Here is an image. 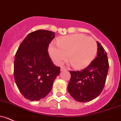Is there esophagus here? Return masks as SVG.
<instances>
[{"mask_svg":"<svg viewBox=\"0 0 121 121\" xmlns=\"http://www.w3.org/2000/svg\"><path fill=\"white\" fill-rule=\"evenodd\" d=\"M66 70H67V69L65 68H64V67H61V71H64Z\"/></svg>","mask_w":121,"mask_h":121,"instance_id":"obj_1","label":"esophagus"}]
</instances>
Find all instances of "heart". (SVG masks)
I'll use <instances>...</instances> for the list:
<instances>
[{"mask_svg":"<svg viewBox=\"0 0 121 121\" xmlns=\"http://www.w3.org/2000/svg\"><path fill=\"white\" fill-rule=\"evenodd\" d=\"M97 52L96 40L80 34L60 38L57 45L51 43L49 47L50 56L56 64L61 65L68 54V60L76 69H82L91 64Z\"/></svg>","mask_w":121,"mask_h":121,"instance_id":"heart-1","label":"heart"}]
</instances>
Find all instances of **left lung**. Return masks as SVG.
Instances as JSON below:
<instances>
[{
	"instance_id": "obj_1",
	"label": "left lung",
	"mask_w": 121,
	"mask_h": 121,
	"mask_svg": "<svg viewBox=\"0 0 121 121\" xmlns=\"http://www.w3.org/2000/svg\"><path fill=\"white\" fill-rule=\"evenodd\" d=\"M97 57L83 70L69 71L71 79L68 92L79 102H87L98 97L106 81L109 64L107 54L99 42Z\"/></svg>"
}]
</instances>
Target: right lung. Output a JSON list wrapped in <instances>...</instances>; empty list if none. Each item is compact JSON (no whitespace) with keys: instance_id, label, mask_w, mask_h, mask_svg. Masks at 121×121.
<instances>
[{"instance_id":"add662e5","label":"right lung","mask_w":121,"mask_h":121,"mask_svg":"<svg viewBox=\"0 0 121 121\" xmlns=\"http://www.w3.org/2000/svg\"><path fill=\"white\" fill-rule=\"evenodd\" d=\"M55 33L39 30L29 34L16 52L14 64L15 82L24 97L30 101L43 99L52 89L60 72L49 57L48 46Z\"/></svg>"}]
</instances>
